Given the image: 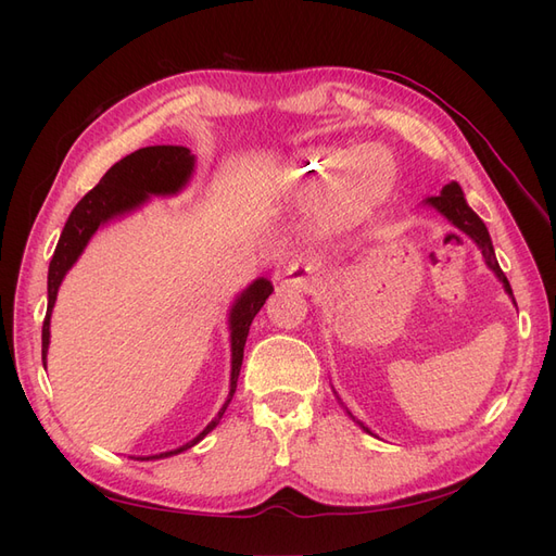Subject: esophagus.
Here are the masks:
<instances>
[{
  "mask_svg": "<svg viewBox=\"0 0 556 556\" xmlns=\"http://www.w3.org/2000/svg\"><path fill=\"white\" fill-rule=\"evenodd\" d=\"M280 282L285 285V288H292L299 292H311L315 288V271L311 266L294 264V266L285 268Z\"/></svg>",
  "mask_w": 556,
  "mask_h": 556,
  "instance_id": "1",
  "label": "esophagus"
}]
</instances>
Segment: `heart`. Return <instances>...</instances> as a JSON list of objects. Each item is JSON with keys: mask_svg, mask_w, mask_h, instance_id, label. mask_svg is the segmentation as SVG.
<instances>
[{"mask_svg": "<svg viewBox=\"0 0 556 556\" xmlns=\"http://www.w3.org/2000/svg\"><path fill=\"white\" fill-rule=\"evenodd\" d=\"M341 163L323 201V223L329 229L350 227L371 213L392 185V166L378 148L364 146L343 157L341 150L319 148L301 155L290 169V180L319 182Z\"/></svg>", "mask_w": 556, "mask_h": 556, "instance_id": "obj_1", "label": "heart"}]
</instances>
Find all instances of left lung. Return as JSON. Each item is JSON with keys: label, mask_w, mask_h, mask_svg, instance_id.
Wrapping results in <instances>:
<instances>
[{"label": "left lung", "mask_w": 556, "mask_h": 556, "mask_svg": "<svg viewBox=\"0 0 556 556\" xmlns=\"http://www.w3.org/2000/svg\"><path fill=\"white\" fill-rule=\"evenodd\" d=\"M427 204L433 206L441 215H445L454 227H457L459 231L466 233V237H470V239L476 241V245L480 248L482 257H484V264L492 268V271L496 274V278L503 282V288H506V292L513 296L510 282H508L506 274L501 271V266H498V262H496L494 245H492V239H490V231H486L484 223L476 215V211L466 204V199H464V192H462V188H459V182H447L445 188L441 190L439 197H429V199H427ZM513 301H515V296H513ZM359 425H362V422H359ZM362 427H364V425H362ZM364 431H368V429L364 427ZM368 433H371V431H368Z\"/></svg>", "instance_id": "8db88e82"}]
</instances>
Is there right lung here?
I'll return each mask as SVG.
<instances>
[{"label": "right lung", "instance_id": "1", "mask_svg": "<svg viewBox=\"0 0 556 556\" xmlns=\"http://www.w3.org/2000/svg\"><path fill=\"white\" fill-rule=\"evenodd\" d=\"M194 172V155L190 153V148L182 146H148L137 150L121 162H115L111 169L104 174V178L99 180L94 188L83 197L76 208L72 211L70 220H66L60 241L55 245L53 260H50L48 266V308H46V319H43V331H41V359L46 366V355H48V345H50V313H53L58 290L66 276V271L76 264L80 257V252L86 250L88 241L92 239V233L106 225L113 217H121L125 213L137 211L141 204H146L148 197H172L180 192L185 185H188L190 176ZM274 292L271 280L257 278L250 285L248 290L239 294V299L233 301V306L229 311V331H231V378H229V396L225 401V406L217 413L213 422L201 431L194 441L185 443L178 450H169L162 454H153V457H141V459H162V457H172V454H178L182 450H188L197 445L208 431H213L220 422V417L225 415L229 401L237 392V380L241 374V364H243V348L252 319L260 313L264 306V301L268 294Z\"/></svg>", "mask_w": 556, "mask_h": 556}]
</instances>
